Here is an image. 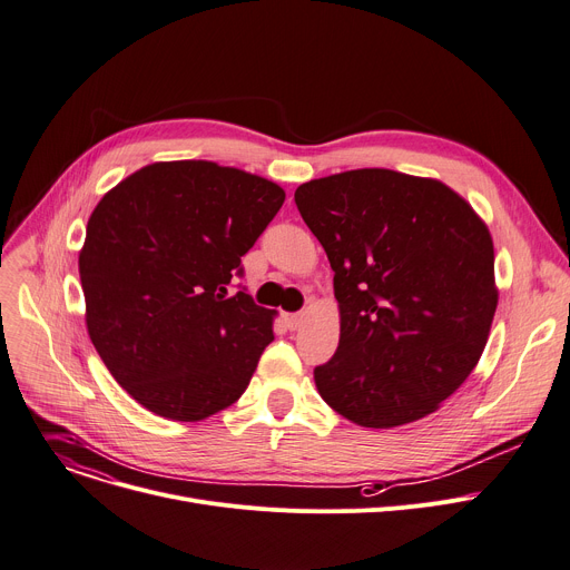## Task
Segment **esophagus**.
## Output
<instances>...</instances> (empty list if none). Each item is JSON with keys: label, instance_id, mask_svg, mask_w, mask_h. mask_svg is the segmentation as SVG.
Wrapping results in <instances>:
<instances>
[{"label": "esophagus", "instance_id": "1", "mask_svg": "<svg viewBox=\"0 0 570 570\" xmlns=\"http://www.w3.org/2000/svg\"><path fill=\"white\" fill-rule=\"evenodd\" d=\"M305 312H295V314H286V325L291 327V330H297L299 325H302V321H305Z\"/></svg>", "mask_w": 570, "mask_h": 570}]
</instances>
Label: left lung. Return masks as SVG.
<instances>
[{
    "mask_svg": "<svg viewBox=\"0 0 570 570\" xmlns=\"http://www.w3.org/2000/svg\"><path fill=\"white\" fill-rule=\"evenodd\" d=\"M295 206L334 271L341 334L314 368L323 401L364 429L435 412L474 371L498 309L485 222L442 180L392 169L302 183Z\"/></svg>",
    "mask_w": 570,
    "mask_h": 570,
    "instance_id": "obj_1",
    "label": "left lung"
}]
</instances>
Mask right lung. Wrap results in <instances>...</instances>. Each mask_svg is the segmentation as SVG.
I'll list each match as a JSON object with an SVG mask.
<instances>
[{
  "mask_svg": "<svg viewBox=\"0 0 570 570\" xmlns=\"http://www.w3.org/2000/svg\"><path fill=\"white\" fill-rule=\"evenodd\" d=\"M284 199L256 174L174 160L137 169L98 202L80 249L87 330L139 405L202 422L243 396L275 312L226 286Z\"/></svg>",
  "mask_w": 570,
  "mask_h": 570,
  "instance_id": "1",
  "label": "right lung"
}]
</instances>
